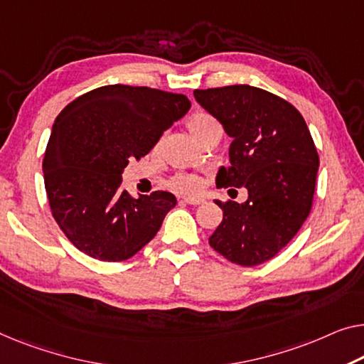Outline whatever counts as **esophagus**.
Segmentation results:
<instances>
[{
    "label": "esophagus",
    "instance_id": "esophagus-1",
    "mask_svg": "<svg viewBox=\"0 0 364 364\" xmlns=\"http://www.w3.org/2000/svg\"><path fill=\"white\" fill-rule=\"evenodd\" d=\"M183 200H184V203H186V204H191V205H199V204L204 203V199H200V198H191V196H184Z\"/></svg>",
    "mask_w": 364,
    "mask_h": 364
}]
</instances>
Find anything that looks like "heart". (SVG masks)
I'll use <instances>...</instances> for the list:
<instances>
[{
    "label": "heart",
    "instance_id": "1",
    "mask_svg": "<svg viewBox=\"0 0 364 364\" xmlns=\"http://www.w3.org/2000/svg\"><path fill=\"white\" fill-rule=\"evenodd\" d=\"M186 126L193 137L196 140H200V137H203V135L208 132L210 127L219 126V124H217L215 119L213 116H209V114L198 112V114H193V116L188 119ZM170 184H171V188L176 189V191L194 194V193H199L200 189H203L204 181L196 175H176L170 181Z\"/></svg>",
    "mask_w": 364,
    "mask_h": 364
}]
</instances>
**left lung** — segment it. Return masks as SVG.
<instances>
[{
    "label": "left lung",
    "instance_id": "left-lung-1",
    "mask_svg": "<svg viewBox=\"0 0 364 364\" xmlns=\"http://www.w3.org/2000/svg\"><path fill=\"white\" fill-rule=\"evenodd\" d=\"M194 97L232 137L230 166L219 168L215 184L248 191L242 204L215 199L224 219L209 245L232 263L257 267L286 247L311 213L317 149L301 112L262 88L194 90Z\"/></svg>",
    "mask_w": 364,
    "mask_h": 364
}]
</instances>
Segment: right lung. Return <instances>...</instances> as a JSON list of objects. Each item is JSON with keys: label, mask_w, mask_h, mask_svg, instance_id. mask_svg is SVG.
Returning <instances> with one entry per match:
<instances>
[{"label": "right lung", "mask_w": 364, "mask_h": 364, "mask_svg": "<svg viewBox=\"0 0 364 364\" xmlns=\"http://www.w3.org/2000/svg\"><path fill=\"white\" fill-rule=\"evenodd\" d=\"M189 107L184 95L109 85L58 114L43 156V183L53 219L80 252L124 262L156 235L176 198L155 191L135 199L121 186L122 173Z\"/></svg>", "instance_id": "add662e5"}]
</instances>
